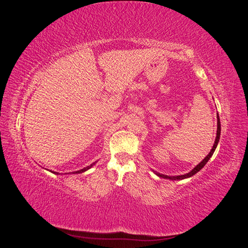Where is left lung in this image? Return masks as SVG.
<instances>
[{
	"instance_id": "8db88e82",
	"label": "left lung",
	"mask_w": 248,
	"mask_h": 248,
	"mask_svg": "<svg viewBox=\"0 0 248 248\" xmlns=\"http://www.w3.org/2000/svg\"><path fill=\"white\" fill-rule=\"evenodd\" d=\"M220 132H221V125H220V119H219V116H218V123H217V137H216L215 140V143H214V146L211 148V151L209 152V154L207 155L204 159H202L201 163L196 166V167L193 169L190 172L186 173V174H182V175H173V177H170V175H166V174H161V173H157L156 174L158 175L160 178H164V179H169V180H183V179H186V178H190L192 175H194L195 173L199 172V171L204 167V166L207 164V161L210 159V157L213 156L214 152L216 150V147L218 145V142H219V139H220Z\"/></svg>"
}]
</instances>
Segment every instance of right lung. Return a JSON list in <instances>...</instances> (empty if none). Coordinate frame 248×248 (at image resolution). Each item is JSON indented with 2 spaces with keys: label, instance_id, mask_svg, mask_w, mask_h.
<instances>
[{
  "label": "right lung",
  "instance_id": "obj_1",
  "mask_svg": "<svg viewBox=\"0 0 248 248\" xmlns=\"http://www.w3.org/2000/svg\"><path fill=\"white\" fill-rule=\"evenodd\" d=\"M93 165H95V163H93V164H91L90 166H88V167H85V168H83V169H81V170H78V171H75V172H73V173H81V172H84V171H87L88 169H90L92 167ZM53 173H57V172H55V171H53ZM58 174V173H57Z\"/></svg>",
  "mask_w": 248,
  "mask_h": 248
}]
</instances>
